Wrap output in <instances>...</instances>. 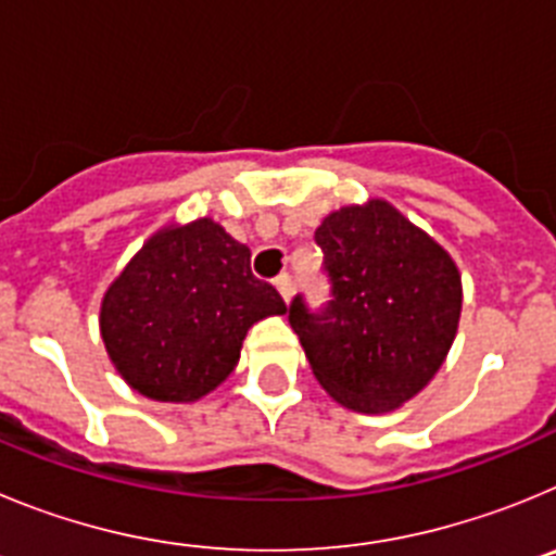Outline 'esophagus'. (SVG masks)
<instances>
[{
	"mask_svg": "<svg viewBox=\"0 0 556 556\" xmlns=\"http://www.w3.org/2000/svg\"><path fill=\"white\" fill-rule=\"evenodd\" d=\"M275 289H278V292H281L283 301H289V298H292V289H294L292 275H289V273L278 275V278H275Z\"/></svg>",
	"mask_w": 556,
	"mask_h": 556,
	"instance_id": "esophagus-1",
	"label": "esophagus"
}]
</instances>
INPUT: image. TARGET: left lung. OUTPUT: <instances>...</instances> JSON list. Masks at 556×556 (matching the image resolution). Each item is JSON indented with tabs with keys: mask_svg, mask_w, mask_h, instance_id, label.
Segmentation results:
<instances>
[{
	"mask_svg": "<svg viewBox=\"0 0 556 556\" xmlns=\"http://www.w3.org/2000/svg\"><path fill=\"white\" fill-rule=\"evenodd\" d=\"M331 301L289 303L314 376L348 409L390 412L429 384L454 342L459 269L384 200L348 205L314 230Z\"/></svg>",
	"mask_w": 556,
	"mask_h": 556,
	"instance_id": "obj_1",
	"label": "left lung"
}]
</instances>
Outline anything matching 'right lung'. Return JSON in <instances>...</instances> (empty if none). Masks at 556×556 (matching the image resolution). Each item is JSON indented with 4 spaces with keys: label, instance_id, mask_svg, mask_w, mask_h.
Masks as SVG:
<instances>
[{
    "label": "right lung",
    "instance_id": "obj_1",
    "mask_svg": "<svg viewBox=\"0 0 556 556\" xmlns=\"http://www.w3.org/2000/svg\"><path fill=\"white\" fill-rule=\"evenodd\" d=\"M250 273V250L198 219L155 233L111 283L102 342L127 384L152 401H198L230 376L253 323L283 314Z\"/></svg>",
    "mask_w": 556,
    "mask_h": 556
}]
</instances>
